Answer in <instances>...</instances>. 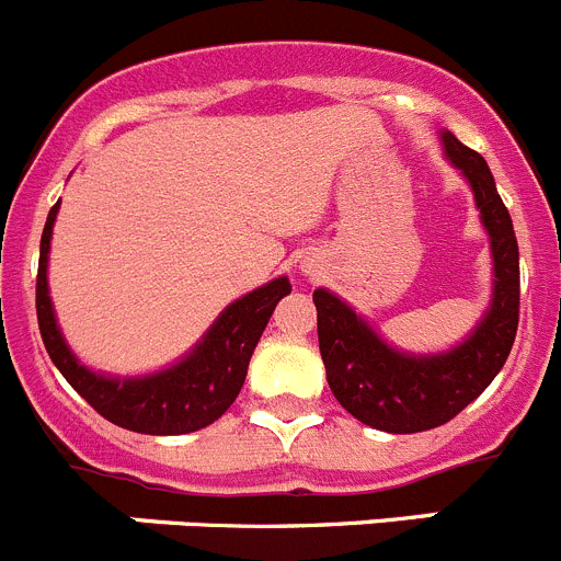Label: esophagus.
Wrapping results in <instances>:
<instances>
[{
  "instance_id": "esophagus-1",
  "label": "esophagus",
  "mask_w": 561,
  "mask_h": 561,
  "mask_svg": "<svg viewBox=\"0 0 561 561\" xmlns=\"http://www.w3.org/2000/svg\"><path fill=\"white\" fill-rule=\"evenodd\" d=\"M301 271H304V274H307V276H314V274H318V271H320V265L314 263V260H304Z\"/></svg>"
}]
</instances>
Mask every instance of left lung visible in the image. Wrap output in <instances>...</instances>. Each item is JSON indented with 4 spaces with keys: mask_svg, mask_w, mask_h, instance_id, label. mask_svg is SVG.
I'll return each mask as SVG.
<instances>
[{
    "mask_svg": "<svg viewBox=\"0 0 561 561\" xmlns=\"http://www.w3.org/2000/svg\"><path fill=\"white\" fill-rule=\"evenodd\" d=\"M438 139L449 164L471 186L491 243V301L474 329L449 351L408 353L389 345L340 296L325 287L312 293L331 391L351 416L383 433L433 431L458 416L496 378L518 331L520 268L513 219L485 159L449 130H438Z\"/></svg>",
    "mask_w": 561,
    "mask_h": 561,
    "instance_id": "8db88e82",
    "label": "left lung"
}]
</instances>
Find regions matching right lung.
Wrapping results in <instances>:
<instances>
[{"instance_id": "right-lung-1", "label": "right lung", "mask_w": 561, "mask_h": 561, "mask_svg": "<svg viewBox=\"0 0 561 561\" xmlns=\"http://www.w3.org/2000/svg\"><path fill=\"white\" fill-rule=\"evenodd\" d=\"M59 203L48 210L37 263V325L54 367L112 425L148 436H183L203 431L236 402L247 380L249 358L274 314L276 304L293 290L287 276L236 298L221 309L203 340L170 367L148 375L95 373L79 362L59 331L48 296V249Z\"/></svg>"}]
</instances>
